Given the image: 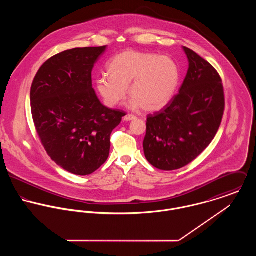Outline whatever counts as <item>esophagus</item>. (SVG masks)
<instances>
[{
  "mask_svg": "<svg viewBox=\"0 0 256 256\" xmlns=\"http://www.w3.org/2000/svg\"><path fill=\"white\" fill-rule=\"evenodd\" d=\"M137 117L135 116V115H133V114H127V115H125L124 116V120L125 121H132V120H134V119H136Z\"/></svg>",
  "mask_w": 256,
  "mask_h": 256,
  "instance_id": "1",
  "label": "esophagus"
}]
</instances>
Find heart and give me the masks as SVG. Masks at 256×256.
<instances>
[{"mask_svg":"<svg viewBox=\"0 0 256 256\" xmlns=\"http://www.w3.org/2000/svg\"><path fill=\"white\" fill-rule=\"evenodd\" d=\"M108 73L96 80V90L104 104L114 108L127 96L134 110L156 111L174 98L180 80L178 63L170 56L127 50L114 56Z\"/></svg>","mask_w":256,"mask_h":256,"instance_id":"b5f03b06","label":"heart"}]
</instances>
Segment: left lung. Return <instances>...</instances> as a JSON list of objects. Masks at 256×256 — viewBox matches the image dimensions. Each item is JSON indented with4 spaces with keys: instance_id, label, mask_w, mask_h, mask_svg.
<instances>
[{
    "instance_id": "1",
    "label": "left lung",
    "mask_w": 256,
    "mask_h": 256,
    "mask_svg": "<svg viewBox=\"0 0 256 256\" xmlns=\"http://www.w3.org/2000/svg\"><path fill=\"white\" fill-rule=\"evenodd\" d=\"M183 50L189 68L180 92L146 116L145 156L162 170H178L194 160L213 141L224 110L219 73L193 50Z\"/></svg>"
}]
</instances>
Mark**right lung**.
Instances as JSON below:
<instances>
[{"mask_svg": "<svg viewBox=\"0 0 256 256\" xmlns=\"http://www.w3.org/2000/svg\"><path fill=\"white\" fill-rule=\"evenodd\" d=\"M106 46L74 48L48 59L30 88L32 114L47 154L76 176L98 170L110 156V135L125 113L102 104L92 71Z\"/></svg>", "mask_w": 256, "mask_h": 256, "instance_id": "right-lung-1", "label": "right lung"}]
</instances>
